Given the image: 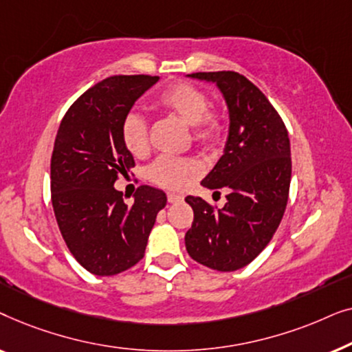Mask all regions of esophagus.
<instances>
[{"mask_svg": "<svg viewBox=\"0 0 352 352\" xmlns=\"http://www.w3.org/2000/svg\"><path fill=\"white\" fill-rule=\"evenodd\" d=\"M184 197L179 195V194H175V192H168V201L170 204H177V201H182Z\"/></svg>", "mask_w": 352, "mask_h": 352, "instance_id": "34e87169", "label": "esophagus"}]
</instances>
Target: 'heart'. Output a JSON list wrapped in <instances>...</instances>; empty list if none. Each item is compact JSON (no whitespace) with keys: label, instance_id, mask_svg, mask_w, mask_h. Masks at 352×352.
Wrapping results in <instances>:
<instances>
[{"label":"heart","instance_id":"obj_1","mask_svg":"<svg viewBox=\"0 0 352 352\" xmlns=\"http://www.w3.org/2000/svg\"><path fill=\"white\" fill-rule=\"evenodd\" d=\"M158 104L190 124L197 142L211 144L219 136V117L208 109V98L197 86L182 81L168 86L158 98ZM122 141L131 155H146L148 151V126L141 113L129 112L123 118ZM197 171L199 166L192 160L162 155L147 168V177L160 187L182 189Z\"/></svg>","mask_w":352,"mask_h":352}]
</instances>
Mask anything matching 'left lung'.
I'll return each instance as SVG.
<instances>
[{"label":"left lung","mask_w":352,"mask_h":352,"mask_svg":"<svg viewBox=\"0 0 352 352\" xmlns=\"http://www.w3.org/2000/svg\"><path fill=\"white\" fill-rule=\"evenodd\" d=\"M189 78L214 83L229 110L224 153L201 186L228 189L214 210L200 197H186L194 223L186 232L192 259L221 272L253 261L280 224L292 179L290 139L266 96L237 72H199Z\"/></svg>","instance_id":"left-lung-1"}]
</instances>
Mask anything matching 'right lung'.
I'll return each instance as SVG.
<instances>
[{
    "instance_id": "add662e5",
    "label": "right lung",
    "mask_w": 352,
    "mask_h": 352,
    "mask_svg": "<svg viewBox=\"0 0 352 352\" xmlns=\"http://www.w3.org/2000/svg\"><path fill=\"white\" fill-rule=\"evenodd\" d=\"M158 76H109L67 110L51 157L52 208L70 253L94 276H115L141 261L165 192L141 186L131 205L113 184L134 158L122 122Z\"/></svg>"
}]
</instances>
